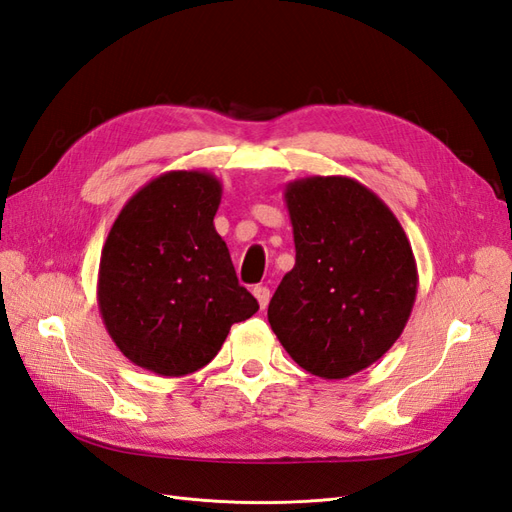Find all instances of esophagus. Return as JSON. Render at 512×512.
<instances>
[{
	"instance_id": "esophagus-1",
	"label": "esophagus",
	"mask_w": 512,
	"mask_h": 512,
	"mask_svg": "<svg viewBox=\"0 0 512 512\" xmlns=\"http://www.w3.org/2000/svg\"><path fill=\"white\" fill-rule=\"evenodd\" d=\"M252 292H254V297H256V301H258L260 309H265V307L269 305V299H271L269 288H267V286H256Z\"/></svg>"
}]
</instances>
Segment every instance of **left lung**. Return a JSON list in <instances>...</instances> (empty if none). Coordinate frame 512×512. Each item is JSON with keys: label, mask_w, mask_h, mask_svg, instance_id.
Listing matches in <instances>:
<instances>
[{"label": "left lung", "mask_w": 512, "mask_h": 512, "mask_svg": "<svg viewBox=\"0 0 512 512\" xmlns=\"http://www.w3.org/2000/svg\"><path fill=\"white\" fill-rule=\"evenodd\" d=\"M284 198L297 258L269 303V324L309 374L348 378L406 327L418 286L412 245L393 211L356 179H294Z\"/></svg>", "instance_id": "obj_1"}]
</instances>
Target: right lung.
I'll return each mask as SVG.
<instances>
[{
    "label": "right lung",
    "mask_w": 512,
    "mask_h": 512,
    "mask_svg": "<svg viewBox=\"0 0 512 512\" xmlns=\"http://www.w3.org/2000/svg\"><path fill=\"white\" fill-rule=\"evenodd\" d=\"M220 200L207 170H168L128 200L102 247L104 327L126 359L158 376L205 367L232 324L258 312L213 226Z\"/></svg>",
    "instance_id": "right-lung-1"
}]
</instances>
